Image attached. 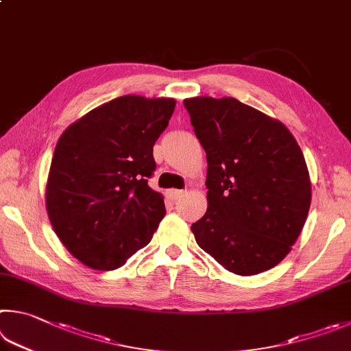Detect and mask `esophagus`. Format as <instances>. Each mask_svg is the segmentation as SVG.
<instances>
[{
    "label": "esophagus",
    "instance_id": "esophagus-1",
    "mask_svg": "<svg viewBox=\"0 0 351 351\" xmlns=\"http://www.w3.org/2000/svg\"><path fill=\"white\" fill-rule=\"evenodd\" d=\"M184 193H186V190H169V196L171 199H180V197L184 196Z\"/></svg>",
    "mask_w": 351,
    "mask_h": 351
}]
</instances>
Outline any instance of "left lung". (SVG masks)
I'll list each match as a JSON object with an SVG mask.
<instances>
[{
	"label": "left lung",
	"mask_w": 351,
	"mask_h": 351,
	"mask_svg": "<svg viewBox=\"0 0 351 351\" xmlns=\"http://www.w3.org/2000/svg\"><path fill=\"white\" fill-rule=\"evenodd\" d=\"M207 155V212L195 239L226 270L258 275L290 252L307 219L311 186L284 124L234 98L184 99Z\"/></svg>",
	"instance_id": "left-lung-1"
}]
</instances>
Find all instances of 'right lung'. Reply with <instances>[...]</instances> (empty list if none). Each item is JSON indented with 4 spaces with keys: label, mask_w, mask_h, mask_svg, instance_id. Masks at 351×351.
I'll return each mask as SVG.
<instances>
[{
    "label": "right lung",
    "mask_w": 351,
    "mask_h": 351,
    "mask_svg": "<svg viewBox=\"0 0 351 351\" xmlns=\"http://www.w3.org/2000/svg\"><path fill=\"white\" fill-rule=\"evenodd\" d=\"M175 99L125 95L97 107L62 133L50 164L46 207L56 237L82 264L123 267L150 242L165 215L149 187L154 145Z\"/></svg>",
    "instance_id": "add662e5"
}]
</instances>
